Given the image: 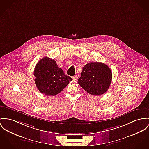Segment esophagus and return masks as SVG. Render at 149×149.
Here are the masks:
<instances>
[{
  "mask_svg": "<svg viewBox=\"0 0 149 149\" xmlns=\"http://www.w3.org/2000/svg\"><path fill=\"white\" fill-rule=\"evenodd\" d=\"M72 78L74 80H77L78 79V77L77 76H73Z\"/></svg>",
  "mask_w": 149,
  "mask_h": 149,
  "instance_id": "34e87169",
  "label": "esophagus"
}]
</instances>
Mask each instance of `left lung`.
I'll use <instances>...</instances> for the list:
<instances>
[{"instance_id": "1", "label": "left lung", "mask_w": 149, "mask_h": 149, "mask_svg": "<svg viewBox=\"0 0 149 149\" xmlns=\"http://www.w3.org/2000/svg\"><path fill=\"white\" fill-rule=\"evenodd\" d=\"M112 78V73L107 65L102 62H90L83 68L78 83L88 93L99 96L108 90Z\"/></svg>"}]
</instances>
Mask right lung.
Wrapping results in <instances>:
<instances>
[{
  "label": "right lung",
  "mask_w": 149,
  "mask_h": 149,
  "mask_svg": "<svg viewBox=\"0 0 149 149\" xmlns=\"http://www.w3.org/2000/svg\"><path fill=\"white\" fill-rule=\"evenodd\" d=\"M34 82L38 90L47 96H55L62 91L72 79L65 75L54 59L44 57L36 64Z\"/></svg>",
  "instance_id": "obj_1"
}]
</instances>
